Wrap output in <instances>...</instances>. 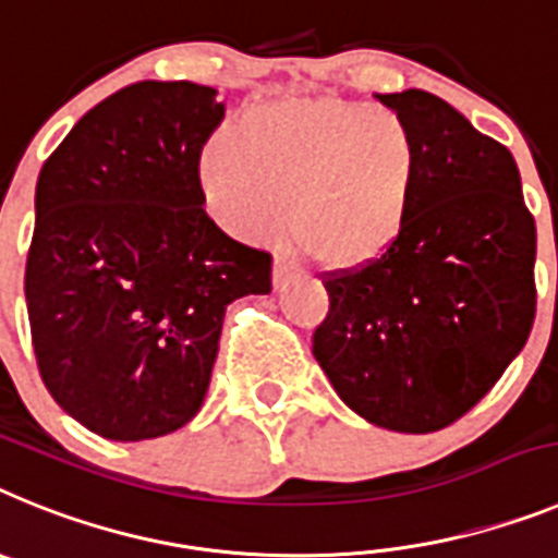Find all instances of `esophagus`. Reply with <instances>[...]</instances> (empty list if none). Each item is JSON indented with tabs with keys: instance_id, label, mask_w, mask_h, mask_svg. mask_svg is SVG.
Returning a JSON list of instances; mask_svg holds the SVG:
<instances>
[{
	"instance_id": "esophagus-1",
	"label": "esophagus",
	"mask_w": 558,
	"mask_h": 558,
	"mask_svg": "<svg viewBox=\"0 0 558 558\" xmlns=\"http://www.w3.org/2000/svg\"><path fill=\"white\" fill-rule=\"evenodd\" d=\"M294 275H298V269H294L292 260H286L283 255H278V258H275V269H272L275 289H283V286L294 278Z\"/></svg>"
}]
</instances>
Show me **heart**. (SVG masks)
<instances>
[{"label": "heart", "mask_w": 558, "mask_h": 558, "mask_svg": "<svg viewBox=\"0 0 558 558\" xmlns=\"http://www.w3.org/2000/svg\"><path fill=\"white\" fill-rule=\"evenodd\" d=\"M221 225L283 230L328 269H362L393 250L413 219L424 157L399 111L360 100L286 98L250 109L198 165Z\"/></svg>", "instance_id": "1"}]
</instances>
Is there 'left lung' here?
<instances>
[{
    "label": "left lung",
    "mask_w": 558,
    "mask_h": 558,
    "mask_svg": "<svg viewBox=\"0 0 558 558\" xmlns=\"http://www.w3.org/2000/svg\"><path fill=\"white\" fill-rule=\"evenodd\" d=\"M376 98L418 134V202L385 258L323 272L312 351L353 413L424 435L466 415L527 342L536 225L506 145L424 89Z\"/></svg>",
    "instance_id": "8db88e82"
}]
</instances>
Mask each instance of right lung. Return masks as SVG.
Here are the masks:
<instances>
[{"label":"right lung","instance_id":"1","mask_svg":"<svg viewBox=\"0 0 558 558\" xmlns=\"http://www.w3.org/2000/svg\"><path fill=\"white\" fill-rule=\"evenodd\" d=\"M213 86L140 81L72 125L36 185L24 298L52 399L109 440L185 426L232 300L272 292V255L205 213Z\"/></svg>","mask_w":558,"mask_h":558}]
</instances>
